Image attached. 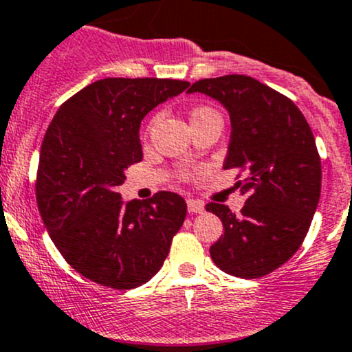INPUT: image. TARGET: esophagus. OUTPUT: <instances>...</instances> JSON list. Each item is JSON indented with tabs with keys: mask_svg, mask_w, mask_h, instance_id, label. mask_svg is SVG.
I'll return each instance as SVG.
<instances>
[{
	"mask_svg": "<svg viewBox=\"0 0 352 352\" xmlns=\"http://www.w3.org/2000/svg\"><path fill=\"white\" fill-rule=\"evenodd\" d=\"M187 209L189 212H204V202L199 201V199H187Z\"/></svg>",
	"mask_w": 352,
	"mask_h": 352,
	"instance_id": "esophagus-1",
	"label": "esophagus"
}]
</instances>
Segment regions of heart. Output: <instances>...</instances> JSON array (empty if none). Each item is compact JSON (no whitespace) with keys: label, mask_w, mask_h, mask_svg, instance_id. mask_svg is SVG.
<instances>
[{"label":"heart","mask_w":352,"mask_h":352,"mask_svg":"<svg viewBox=\"0 0 352 352\" xmlns=\"http://www.w3.org/2000/svg\"><path fill=\"white\" fill-rule=\"evenodd\" d=\"M206 119H221V116H219V113L216 112L214 109L204 107V105H202V107H196V109L192 110V113H190V120H192V124L202 122V120H206ZM155 122H156V117H153V119H151L150 122H148V127H146L148 133H150V131L153 129ZM187 175H189V170H184V172L180 173V177H184V179H186Z\"/></svg>","instance_id":"obj_1"}]
</instances>
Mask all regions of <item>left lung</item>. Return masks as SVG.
<instances>
[{
	"instance_id": "1",
	"label": "left lung",
	"mask_w": 352,
	"mask_h": 352,
	"mask_svg": "<svg viewBox=\"0 0 352 352\" xmlns=\"http://www.w3.org/2000/svg\"><path fill=\"white\" fill-rule=\"evenodd\" d=\"M194 91L228 110L232 138L223 168L240 170L243 180L235 187L247 197L240 214L206 204L223 221L209 254L226 274L262 278L293 257L314 219L322 189L314 133L293 100L245 74L204 78L192 83Z\"/></svg>"
}]
</instances>
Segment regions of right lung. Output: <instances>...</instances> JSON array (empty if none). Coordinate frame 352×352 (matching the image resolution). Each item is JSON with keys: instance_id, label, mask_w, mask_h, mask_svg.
<instances>
[{"instance_id": "right-lung-1", "label": "right lung", "mask_w": 352, "mask_h": 352, "mask_svg": "<svg viewBox=\"0 0 352 352\" xmlns=\"http://www.w3.org/2000/svg\"><path fill=\"white\" fill-rule=\"evenodd\" d=\"M187 87L166 78L98 80L67 98L45 131L35 182L42 221L67 264L97 285L150 281L186 219L179 194L124 204L117 187L143 160V117Z\"/></svg>"}]
</instances>
